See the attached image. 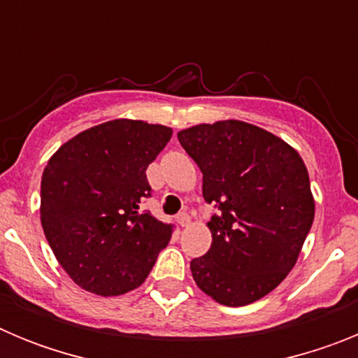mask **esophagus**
<instances>
[{
  "mask_svg": "<svg viewBox=\"0 0 358 358\" xmlns=\"http://www.w3.org/2000/svg\"><path fill=\"white\" fill-rule=\"evenodd\" d=\"M177 224L181 227H188L192 224V218H189L188 213H179L177 215Z\"/></svg>",
  "mask_w": 358,
  "mask_h": 358,
  "instance_id": "esophagus-1",
  "label": "esophagus"
}]
</instances>
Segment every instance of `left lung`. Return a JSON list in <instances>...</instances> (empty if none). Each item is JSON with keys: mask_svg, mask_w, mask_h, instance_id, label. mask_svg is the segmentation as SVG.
<instances>
[{"mask_svg": "<svg viewBox=\"0 0 358 358\" xmlns=\"http://www.w3.org/2000/svg\"><path fill=\"white\" fill-rule=\"evenodd\" d=\"M217 204L211 248L189 264L199 289L226 306H245L294 268L314 222L315 202L301 156L273 132L240 120L177 132Z\"/></svg>", "mask_w": 358, "mask_h": 358, "instance_id": "1", "label": "left lung"}]
</instances>
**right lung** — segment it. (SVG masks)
I'll list each match as a JSON object with an SVG mask.
<instances>
[{"label":"right lung","instance_id":"obj_1","mask_svg":"<svg viewBox=\"0 0 358 358\" xmlns=\"http://www.w3.org/2000/svg\"><path fill=\"white\" fill-rule=\"evenodd\" d=\"M172 129L110 120L82 131L50 157L41 179V224L68 276L96 296L140 287L172 238L141 202L150 195L147 166Z\"/></svg>","mask_w":358,"mask_h":358}]
</instances>
